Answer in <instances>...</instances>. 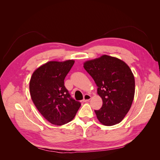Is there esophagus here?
<instances>
[{"mask_svg": "<svg viewBox=\"0 0 160 160\" xmlns=\"http://www.w3.org/2000/svg\"><path fill=\"white\" fill-rule=\"evenodd\" d=\"M91 95H88V94H85V95H84V97H83V102H87V101H89V100L91 99Z\"/></svg>", "mask_w": 160, "mask_h": 160, "instance_id": "esophagus-1", "label": "esophagus"}]
</instances>
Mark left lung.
Returning a JSON list of instances; mask_svg holds the SVG:
<instances>
[{
  "label": "left lung",
  "instance_id": "1",
  "mask_svg": "<svg viewBox=\"0 0 160 160\" xmlns=\"http://www.w3.org/2000/svg\"><path fill=\"white\" fill-rule=\"evenodd\" d=\"M84 69L92 77L103 101L99 110H95L97 118L104 125L120 123L133 103L135 79L132 70L118 58L103 55L85 61Z\"/></svg>",
  "mask_w": 160,
  "mask_h": 160
}]
</instances>
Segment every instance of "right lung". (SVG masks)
<instances>
[{
    "label": "right lung",
    "instance_id": "add662e5",
    "mask_svg": "<svg viewBox=\"0 0 160 160\" xmlns=\"http://www.w3.org/2000/svg\"><path fill=\"white\" fill-rule=\"evenodd\" d=\"M74 60L49 61L37 68L31 77L30 94L33 103L48 122L56 125L69 123L81 107L71 98L64 79Z\"/></svg>",
    "mask_w": 160,
    "mask_h": 160
}]
</instances>
